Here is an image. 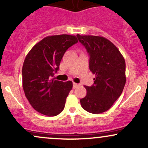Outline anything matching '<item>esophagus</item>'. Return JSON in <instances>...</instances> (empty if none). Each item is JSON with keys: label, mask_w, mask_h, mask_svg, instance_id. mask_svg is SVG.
Returning a JSON list of instances; mask_svg holds the SVG:
<instances>
[{"label": "esophagus", "mask_w": 148, "mask_h": 148, "mask_svg": "<svg viewBox=\"0 0 148 148\" xmlns=\"http://www.w3.org/2000/svg\"><path fill=\"white\" fill-rule=\"evenodd\" d=\"M79 86V84H76V83H73V88H74V89H75V88H77Z\"/></svg>", "instance_id": "obj_1"}]
</instances>
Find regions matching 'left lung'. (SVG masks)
Returning <instances> with one entry per match:
<instances>
[{
    "instance_id": "8db88e82",
    "label": "left lung",
    "mask_w": 148,
    "mask_h": 148,
    "mask_svg": "<svg viewBox=\"0 0 148 148\" xmlns=\"http://www.w3.org/2000/svg\"><path fill=\"white\" fill-rule=\"evenodd\" d=\"M90 56L89 67L95 74L94 84L85 86L87 94L80 100L89 113L98 114L108 111L121 95L126 83L125 61L120 51L103 37L76 35Z\"/></svg>"
}]
</instances>
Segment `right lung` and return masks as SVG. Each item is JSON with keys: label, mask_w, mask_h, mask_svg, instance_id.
Listing matches in <instances>:
<instances>
[{"label": "right lung", "mask_w": 148, "mask_h": 148, "mask_svg": "<svg viewBox=\"0 0 148 148\" xmlns=\"http://www.w3.org/2000/svg\"><path fill=\"white\" fill-rule=\"evenodd\" d=\"M77 42L74 35L46 37L25 57L22 67L23 91L30 105L39 113L55 116L63 111L72 82L57 81L51 77L58 70L66 51Z\"/></svg>", "instance_id": "obj_1"}]
</instances>
